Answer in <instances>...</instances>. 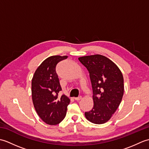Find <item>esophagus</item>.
<instances>
[{"label": "esophagus", "instance_id": "esophagus-1", "mask_svg": "<svg viewBox=\"0 0 149 149\" xmlns=\"http://www.w3.org/2000/svg\"><path fill=\"white\" fill-rule=\"evenodd\" d=\"M81 99H82V97H75V98H74V100H77V101L80 100Z\"/></svg>", "mask_w": 149, "mask_h": 149}]
</instances>
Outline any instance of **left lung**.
Wrapping results in <instances>:
<instances>
[{
  "label": "left lung",
  "mask_w": 149,
  "mask_h": 149,
  "mask_svg": "<svg viewBox=\"0 0 149 149\" xmlns=\"http://www.w3.org/2000/svg\"><path fill=\"white\" fill-rule=\"evenodd\" d=\"M79 60L89 72L93 93V108L84 115L88 121L102 124L111 118L122 101L124 91L122 72L102 55L83 56Z\"/></svg>",
  "instance_id": "obj_1"
}]
</instances>
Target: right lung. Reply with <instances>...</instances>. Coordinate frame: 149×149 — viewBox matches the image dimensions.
Instances as JSON below:
<instances>
[{"label":"right lung","instance_id":"1","mask_svg":"<svg viewBox=\"0 0 149 149\" xmlns=\"http://www.w3.org/2000/svg\"><path fill=\"white\" fill-rule=\"evenodd\" d=\"M67 56H52L44 60L34 72L31 83L32 99L38 115L47 124L55 125L65 118L70 103L61 91L56 67Z\"/></svg>","mask_w":149,"mask_h":149}]
</instances>
